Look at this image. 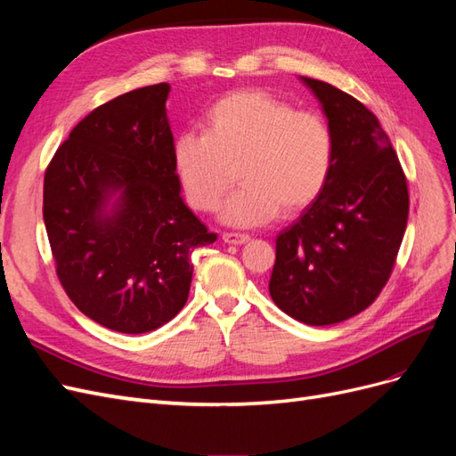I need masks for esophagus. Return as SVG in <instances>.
Wrapping results in <instances>:
<instances>
[{"instance_id": "obj_1", "label": "esophagus", "mask_w": 456, "mask_h": 456, "mask_svg": "<svg viewBox=\"0 0 456 456\" xmlns=\"http://www.w3.org/2000/svg\"><path fill=\"white\" fill-rule=\"evenodd\" d=\"M223 240L226 243H232V245H241L245 241H249V236H247V233H241V232H224Z\"/></svg>"}]
</instances>
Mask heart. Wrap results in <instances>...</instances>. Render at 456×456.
<instances>
[{
    "label": "heart",
    "instance_id": "heart-1",
    "mask_svg": "<svg viewBox=\"0 0 456 456\" xmlns=\"http://www.w3.org/2000/svg\"><path fill=\"white\" fill-rule=\"evenodd\" d=\"M173 161L190 207L203 213L218 209L236 167L241 184L226 201L224 220L258 226L322 194L333 171L335 134L322 114L262 91H236L209 108L203 133L178 136Z\"/></svg>",
    "mask_w": 456,
    "mask_h": 456
}]
</instances>
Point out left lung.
Listing matches in <instances>:
<instances>
[{"label":"left lung","mask_w":456,"mask_h":456,"mask_svg":"<svg viewBox=\"0 0 456 456\" xmlns=\"http://www.w3.org/2000/svg\"><path fill=\"white\" fill-rule=\"evenodd\" d=\"M302 81L333 129L335 161L322 194L275 238L270 297L297 322L333 325L370 306L388 283L409 188L377 116L325 81Z\"/></svg>","instance_id":"8db88e82"}]
</instances>
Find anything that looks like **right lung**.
Segmentation results:
<instances>
[{"instance_id": "obj_1", "label": "right lung", "mask_w": 456, "mask_h": 456, "mask_svg": "<svg viewBox=\"0 0 456 456\" xmlns=\"http://www.w3.org/2000/svg\"><path fill=\"white\" fill-rule=\"evenodd\" d=\"M169 89L148 86L94 108L45 169L44 220L59 281L81 314L118 333L173 320L188 300L191 251L216 240L181 198ZM116 191L115 211L104 216Z\"/></svg>"}]
</instances>
